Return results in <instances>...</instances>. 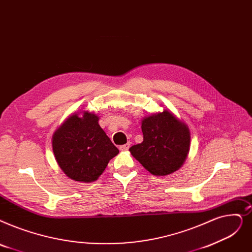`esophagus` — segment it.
Listing matches in <instances>:
<instances>
[{
	"label": "esophagus",
	"mask_w": 252,
	"mask_h": 252,
	"mask_svg": "<svg viewBox=\"0 0 252 252\" xmlns=\"http://www.w3.org/2000/svg\"><path fill=\"white\" fill-rule=\"evenodd\" d=\"M129 146H130L129 142H127V143H126V144H125V145H120V146H119V150H122V151H126V150H127V149L129 148Z\"/></svg>",
	"instance_id": "obj_1"
}]
</instances>
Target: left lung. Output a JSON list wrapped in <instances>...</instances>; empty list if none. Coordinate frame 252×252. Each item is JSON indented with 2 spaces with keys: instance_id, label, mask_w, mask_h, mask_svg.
Here are the masks:
<instances>
[{
  "instance_id": "left-lung-1",
  "label": "left lung",
  "mask_w": 252,
  "mask_h": 252,
  "mask_svg": "<svg viewBox=\"0 0 252 252\" xmlns=\"http://www.w3.org/2000/svg\"><path fill=\"white\" fill-rule=\"evenodd\" d=\"M143 142L129 148L132 156L148 172L165 176L177 171L189 151V126L168 110L142 120Z\"/></svg>"
}]
</instances>
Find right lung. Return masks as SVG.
<instances>
[{
    "mask_svg": "<svg viewBox=\"0 0 252 252\" xmlns=\"http://www.w3.org/2000/svg\"><path fill=\"white\" fill-rule=\"evenodd\" d=\"M52 149L60 168L75 181L93 182L119 150L99 125V116L73 114L54 132Z\"/></svg>",
    "mask_w": 252,
    "mask_h": 252,
    "instance_id": "1",
    "label": "right lung"
}]
</instances>
